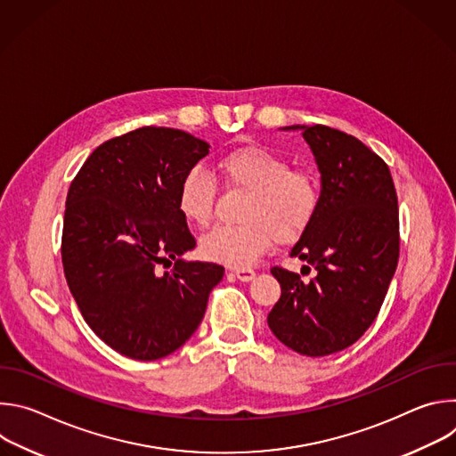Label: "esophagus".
Masks as SVG:
<instances>
[{
    "mask_svg": "<svg viewBox=\"0 0 456 456\" xmlns=\"http://www.w3.org/2000/svg\"><path fill=\"white\" fill-rule=\"evenodd\" d=\"M234 273V276L240 280V281H250V280H254V276H256V273L252 271V269H236V271H232Z\"/></svg>",
    "mask_w": 456,
    "mask_h": 456,
    "instance_id": "1",
    "label": "esophagus"
}]
</instances>
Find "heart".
I'll use <instances>...</instances> for the list:
<instances>
[{
  "label": "heart",
  "instance_id": "1",
  "mask_svg": "<svg viewBox=\"0 0 456 456\" xmlns=\"http://www.w3.org/2000/svg\"><path fill=\"white\" fill-rule=\"evenodd\" d=\"M216 169L232 189L250 192L241 225H220L200 240V252L209 262L247 269L276 241L297 240L314 222L321 189L314 175L292 171L287 159L259 146L225 153ZM216 183L200 167L189 169L180 180L176 208L183 220L206 227L215 213Z\"/></svg>",
  "mask_w": 456,
  "mask_h": 456
}]
</instances>
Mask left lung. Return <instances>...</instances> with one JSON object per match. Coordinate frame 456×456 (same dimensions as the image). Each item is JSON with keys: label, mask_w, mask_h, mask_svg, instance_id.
Here are the masks:
<instances>
[{"label": "left lung", "mask_w": 456, "mask_h": 456, "mask_svg": "<svg viewBox=\"0 0 456 456\" xmlns=\"http://www.w3.org/2000/svg\"><path fill=\"white\" fill-rule=\"evenodd\" d=\"M299 129L321 173V204L290 256L317 274L274 267L281 297L267 321L289 348L322 357L354 345L377 317L399 262L397 192L386 162L339 129Z\"/></svg>", "instance_id": "left-lung-1"}]
</instances>
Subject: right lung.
<instances>
[{
    "instance_id": "add662e5",
    "label": "right lung",
    "mask_w": 456,
    "mask_h": 456,
    "mask_svg": "<svg viewBox=\"0 0 456 456\" xmlns=\"http://www.w3.org/2000/svg\"><path fill=\"white\" fill-rule=\"evenodd\" d=\"M209 144L146 126L101 144L74 178L62 267L88 327L115 352L155 361L199 329L224 267L187 262L194 238L176 208L183 175ZM175 264L160 275L158 265Z\"/></svg>"
}]
</instances>
